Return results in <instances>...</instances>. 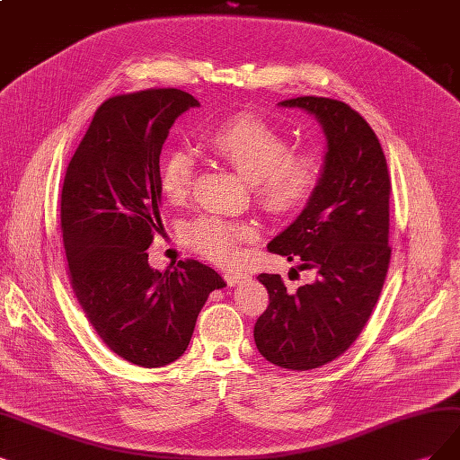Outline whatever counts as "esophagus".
I'll return each instance as SVG.
<instances>
[{
	"label": "esophagus",
	"instance_id": "esophagus-1",
	"mask_svg": "<svg viewBox=\"0 0 460 460\" xmlns=\"http://www.w3.org/2000/svg\"><path fill=\"white\" fill-rule=\"evenodd\" d=\"M226 282L229 284V286H236L239 282H243V280H246L248 279V275H243V273H226Z\"/></svg>",
	"mask_w": 460,
	"mask_h": 460
}]
</instances>
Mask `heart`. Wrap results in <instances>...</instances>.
Here are the masks:
<instances>
[{
  "mask_svg": "<svg viewBox=\"0 0 460 460\" xmlns=\"http://www.w3.org/2000/svg\"><path fill=\"white\" fill-rule=\"evenodd\" d=\"M202 144L252 181L260 207L270 216H294L313 200L324 164L314 149H292L290 140L265 119L234 113L204 130ZM195 159L185 149H168L161 163V190L180 204L191 191ZM253 229L217 216H202L183 231V239L208 260L227 265L241 253Z\"/></svg>",
  "mask_w": 460,
  "mask_h": 460,
  "instance_id": "heart-1",
  "label": "heart"
}]
</instances>
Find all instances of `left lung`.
<instances>
[{
	"label": "left lung",
	"instance_id": "8db88e82",
	"mask_svg": "<svg viewBox=\"0 0 460 460\" xmlns=\"http://www.w3.org/2000/svg\"><path fill=\"white\" fill-rule=\"evenodd\" d=\"M280 106L313 113L328 151L313 200L267 248L290 261L299 258L316 280L288 292L280 275L261 273L269 305L253 341L270 364L305 371L339 358L381 296L390 263V176L376 132L345 102L299 96Z\"/></svg>",
	"mask_w": 460,
	"mask_h": 460
}]
</instances>
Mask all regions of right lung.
<instances>
[{
  "label": "right lung",
  "mask_w": 460,
  "mask_h": 460,
  "mask_svg": "<svg viewBox=\"0 0 460 460\" xmlns=\"http://www.w3.org/2000/svg\"><path fill=\"white\" fill-rule=\"evenodd\" d=\"M199 102L180 89L108 98L66 168L60 226L74 294L110 350L142 367L178 360L210 292L226 282L197 260L164 273L147 248L161 226L159 155Z\"/></svg>",
  "instance_id": "1"
}]
</instances>
